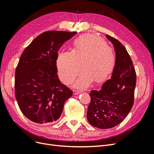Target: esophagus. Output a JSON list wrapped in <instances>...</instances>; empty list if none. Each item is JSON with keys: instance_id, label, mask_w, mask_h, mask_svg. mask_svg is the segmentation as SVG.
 Instances as JSON below:
<instances>
[{"instance_id": "obj_1", "label": "esophagus", "mask_w": 154, "mask_h": 154, "mask_svg": "<svg viewBox=\"0 0 154 154\" xmlns=\"http://www.w3.org/2000/svg\"><path fill=\"white\" fill-rule=\"evenodd\" d=\"M80 92H81V91H76V90H74V91H73V94H74V95L80 94Z\"/></svg>"}]
</instances>
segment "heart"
Wrapping results in <instances>:
<instances>
[{
	"label": "heart",
	"mask_w": 154,
	"mask_h": 154,
	"mask_svg": "<svg viewBox=\"0 0 154 154\" xmlns=\"http://www.w3.org/2000/svg\"><path fill=\"white\" fill-rule=\"evenodd\" d=\"M82 63L83 70L74 87L85 89L94 80L101 82L109 75L116 63L115 52L98 36H80L73 50L62 51L58 55L57 67L61 80L66 84L71 83L80 72Z\"/></svg>",
	"instance_id": "obj_1"
}]
</instances>
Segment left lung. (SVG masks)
Wrapping results in <instances>:
<instances>
[{"label": "left lung", "instance_id": "obj_1", "mask_svg": "<svg viewBox=\"0 0 154 154\" xmlns=\"http://www.w3.org/2000/svg\"><path fill=\"white\" fill-rule=\"evenodd\" d=\"M113 44L116 63L111 79L99 91H91V103L87 118L93 127L106 129L122 123L134 105L136 73L132 59L123 45L113 37L106 35Z\"/></svg>", "mask_w": 154, "mask_h": 154}]
</instances>
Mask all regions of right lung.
I'll return each mask as SVG.
<instances>
[{
  "label": "right lung",
  "mask_w": 154,
  "mask_h": 154,
  "mask_svg": "<svg viewBox=\"0 0 154 154\" xmlns=\"http://www.w3.org/2000/svg\"><path fill=\"white\" fill-rule=\"evenodd\" d=\"M76 32L49 31L32 41L23 51L15 71V94L22 112L31 122L57 121L65 102L72 95L57 74L58 51Z\"/></svg>",
  "instance_id": "right-lung-1"
}]
</instances>
